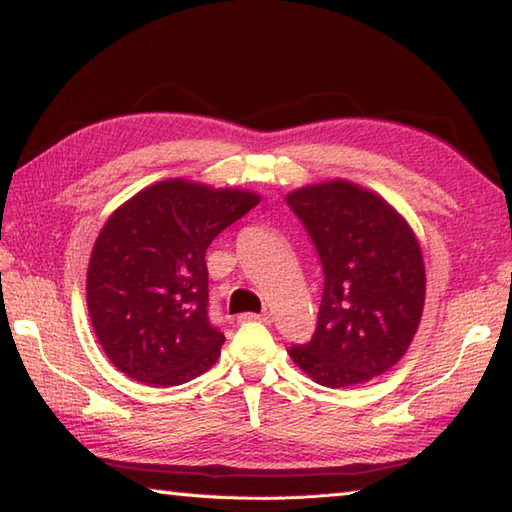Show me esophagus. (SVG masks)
<instances>
[{"label":"esophagus","mask_w":512,"mask_h":512,"mask_svg":"<svg viewBox=\"0 0 512 512\" xmlns=\"http://www.w3.org/2000/svg\"><path fill=\"white\" fill-rule=\"evenodd\" d=\"M239 321H262V323H270V321H273V317H270L268 312H264V314L246 312V314H242V317H239Z\"/></svg>","instance_id":"obj_1"}]
</instances>
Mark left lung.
Here are the masks:
<instances>
[{
  "instance_id": "1",
  "label": "left lung",
  "mask_w": 512,
  "mask_h": 512,
  "mask_svg": "<svg viewBox=\"0 0 512 512\" xmlns=\"http://www.w3.org/2000/svg\"><path fill=\"white\" fill-rule=\"evenodd\" d=\"M317 248L323 299L310 343L288 354L323 387L389 372L418 332L427 275L411 226L378 193L347 180L286 195Z\"/></svg>"
}]
</instances>
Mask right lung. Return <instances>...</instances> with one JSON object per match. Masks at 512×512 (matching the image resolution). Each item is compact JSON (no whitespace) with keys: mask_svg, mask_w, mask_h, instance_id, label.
<instances>
[{"mask_svg":"<svg viewBox=\"0 0 512 512\" xmlns=\"http://www.w3.org/2000/svg\"><path fill=\"white\" fill-rule=\"evenodd\" d=\"M259 202L244 189L182 178L136 193L110 215L88 266V310L103 352L149 387L189 383L215 365L206 248Z\"/></svg>","mask_w":512,"mask_h":512,"instance_id":"1","label":"right lung"}]
</instances>
